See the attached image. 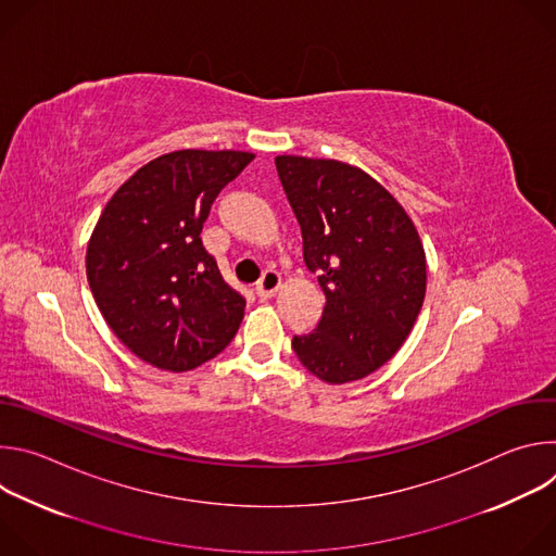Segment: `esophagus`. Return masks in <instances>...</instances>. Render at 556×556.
I'll return each mask as SVG.
<instances>
[{
  "mask_svg": "<svg viewBox=\"0 0 556 556\" xmlns=\"http://www.w3.org/2000/svg\"><path fill=\"white\" fill-rule=\"evenodd\" d=\"M279 286H281V277H279V273H277V270H266V273H264V277L257 281L255 292H257V296H260V299H270V296L279 290Z\"/></svg>",
  "mask_w": 556,
  "mask_h": 556,
  "instance_id": "1",
  "label": "esophagus"
}]
</instances>
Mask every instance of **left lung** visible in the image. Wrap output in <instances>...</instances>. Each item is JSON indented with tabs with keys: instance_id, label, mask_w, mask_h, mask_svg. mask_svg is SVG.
<instances>
[{
	"instance_id": "8db88e82",
	"label": "left lung",
	"mask_w": 556,
	"mask_h": 556,
	"mask_svg": "<svg viewBox=\"0 0 556 556\" xmlns=\"http://www.w3.org/2000/svg\"><path fill=\"white\" fill-rule=\"evenodd\" d=\"M303 260L326 294L321 321L292 337L301 365L343 384L382 367L409 337L427 290L420 235L395 198L358 167L277 155Z\"/></svg>"
}]
</instances>
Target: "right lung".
Here are the masks:
<instances>
[{"instance_id":"right-lung-1","label":"right lung","mask_w":556,"mask_h":556,"mask_svg":"<svg viewBox=\"0 0 556 556\" xmlns=\"http://www.w3.org/2000/svg\"><path fill=\"white\" fill-rule=\"evenodd\" d=\"M249 151L180 149L140 167L108 202L88 244V281L112 332L144 363L189 371L240 330L247 299L202 247L219 191Z\"/></svg>"}]
</instances>
